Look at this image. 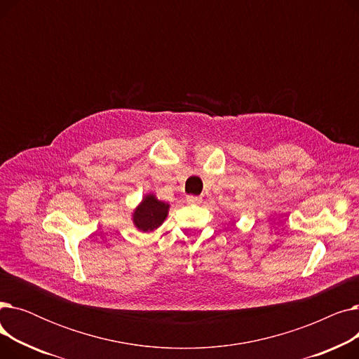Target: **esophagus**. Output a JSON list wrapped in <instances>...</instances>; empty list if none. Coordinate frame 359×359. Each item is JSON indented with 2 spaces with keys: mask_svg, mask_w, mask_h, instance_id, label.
<instances>
[{
  "mask_svg": "<svg viewBox=\"0 0 359 359\" xmlns=\"http://www.w3.org/2000/svg\"><path fill=\"white\" fill-rule=\"evenodd\" d=\"M186 201H187V203H194V205H198V203H201V202H202V198H201V196H194V195H189V196H186Z\"/></svg>",
  "mask_w": 359,
  "mask_h": 359,
  "instance_id": "34e87169",
  "label": "esophagus"
}]
</instances>
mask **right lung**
I'll return each mask as SVG.
<instances>
[{"label":"right lung","instance_id":"right-lung-1","mask_svg":"<svg viewBox=\"0 0 359 359\" xmlns=\"http://www.w3.org/2000/svg\"><path fill=\"white\" fill-rule=\"evenodd\" d=\"M170 205L160 201L153 192L145 194L130 218L135 229L142 233H154L160 229L168 215Z\"/></svg>","mask_w":359,"mask_h":359}]
</instances>
